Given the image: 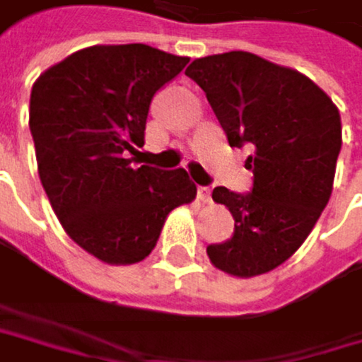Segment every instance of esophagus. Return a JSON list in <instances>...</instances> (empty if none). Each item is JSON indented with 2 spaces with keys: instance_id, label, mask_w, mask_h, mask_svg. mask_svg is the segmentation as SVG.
I'll use <instances>...</instances> for the list:
<instances>
[{
  "instance_id": "esophagus-1",
  "label": "esophagus",
  "mask_w": 362,
  "mask_h": 362,
  "mask_svg": "<svg viewBox=\"0 0 362 362\" xmlns=\"http://www.w3.org/2000/svg\"><path fill=\"white\" fill-rule=\"evenodd\" d=\"M197 197L206 204V202H211V189H208V187H199L197 189Z\"/></svg>"
}]
</instances>
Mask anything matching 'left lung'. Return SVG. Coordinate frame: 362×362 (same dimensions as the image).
<instances>
[{"label":"left lung","mask_w":362,"mask_h":362,"mask_svg":"<svg viewBox=\"0 0 362 362\" xmlns=\"http://www.w3.org/2000/svg\"><path fill=\"white\" fill-rule=\"evenodd\" d=\"M195 80L232 147L250 143L252 193L213 191L234 217L232 239L208 245L211 262L236 278H254L293 256L326 208L341 151V115L304 74L250 52L197 58Z\"/></svg>","instance_id":"left-lung-1"}]
</instances>
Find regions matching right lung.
Masks as SVG:
<instances>
[{
    "label": "right lung",
    "mask_w": 362,
    "mask_h": 362,
    "mask_svg": "<svg viewBox=\"0 0 362 362\" xmlns=\"http://www.w3.org/2000/svg\"><path fill=\"white\" fill-rule=\"evenodd\" d=\"M187 62L143 43L93 45L49 66L32 86L40 185L64 232L108 265L147 258L167 215L197 195L185 169L132 167L151 97Z\"/></svg>",
    "instance_id": "right-lung-1"
}]
</instances>
